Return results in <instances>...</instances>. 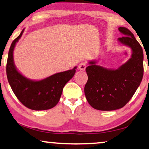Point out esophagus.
Returning a JSON list of instances; mask_svg holds the SVG:
<instances>
[{
  "label": "esophagus",
  "mask_w": 149,
  "mask_h": 149,
  "mask_svg": "<svg viewBox=\"0 0 149 149\" xmlns=\"http://www.w3.org/2000/svg\"><path fill=\"white\" fill-rule=\"evenodd\" d=\"M86 67H87V64H86V62H81L80 64H79V70H85V68H86Z\"/></svg>",
  "instance_id": "esophagus-1"
}]
</instances>
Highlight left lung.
I'll use <instances>...</instances> for the list:
<instances>
[{
    "label": "left lung",
    "instance_id": "obj_1",
    "mask_svg": "<svg viewBox=\"0 0 149 149\" xmlns=\"http://www.w3.org/2000/svg\"><path fill=\"white\" fill-rule=\"evenodd\" d=\"M123 36L119 41L132 50L131 58L117 70H111L89 62L86 68L88 80L85 85L87 100L93 109L114 111L130 100L141 83L144 73L143 51L129 29L119 27Z\"/></svg>",
    "mask_w": 149,
    "mask_h": 149
}]
</instances>
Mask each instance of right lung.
<instances>
[{
	"instance_id": "right-lung-1",
	"label": "right lung",
	"mask_w": 149,
	"mask_h": 149,
	"mask_svg": "<svg viewBox=\"0 0 149 149\" xmlns=\"http://www.w3.org/2000/svg\"><path fill=\"white\" fill-rule=\"evenodd\" d=\"M24 30L12 42L8 54L7 79L15 96L22 104L34 111H43L54 107L60 100L63 88L72 78L77 67L72 70L56 73L41 81L30 80L18 72L13 62V49Z\"/></svg>"
}]
</instances>
